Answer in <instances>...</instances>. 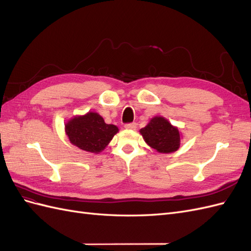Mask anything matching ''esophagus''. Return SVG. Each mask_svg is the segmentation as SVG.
<instances>
[{"mask_svg":"<svg viewBox=\"0 0 251 251\" xmlns=\"http://www.w3.org/2000/svg\"><path fill=\"white\" fill-rule=\"evenodd\" d=\"M125 127L126 128V130H136V127H137V125L136 124H126L125 126Z\"/></svg>","mask_w":251,"mask_h":251,"instance_id":"esophagus-1","label":"esophagus"}]
</instances>
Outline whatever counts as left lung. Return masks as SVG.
<instances>
[{
    "label": "left lung",
    "instance_id": "left-lung-1",
    "mask_svg": "<svg viewBox=\"0 0 251 251\" xmlns=\"http://www.w3.org/2000/svg\"><path fill=\"white\" fill-rule=\"evenodd\" d=\"M143 140L158 153L169 154L176 151L180 147L181 134L177 126L162 116H155L139 131Z\"/></svg>",
    "mask_w": 251,
    "mask_h": 251
}]
</instances>
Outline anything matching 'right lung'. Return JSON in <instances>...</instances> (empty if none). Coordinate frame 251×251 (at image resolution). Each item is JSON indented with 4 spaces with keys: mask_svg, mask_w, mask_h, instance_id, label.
I'll return each mask as SVG.
<instances>
[{
    "mask_svg": "<svg viewBox=\"0 0 251 251\" xmlns=\"http://www.w3.org/2000/svg\"><path fill=\"white\" fill-rule=\"evenodd\" d=\"M118 127L104 123L96 112H88L85 115H76L65 125V132L73 146L78 149L98 154L108 147Z\"/></svg>",
    "mask_w": 251,
    "mask_h": 251,
    "instance_id": "right-lung-1",
    "label": "right lung"
}]
</instances>
